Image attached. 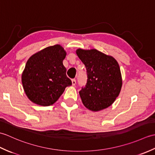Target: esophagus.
<instances>
[{
	"label": "esophagus",
	"mask_w": 155,
	"mask_h": 155,
	"mask_svg": "<svg viewBox=\"0 0 155 155\" xmlns=\"http://www.w3.org/2000/svg\"><path fill=\"white\" fill-rule=\"evenodd\" d=\"M72 84L73 85V86H74V85L76 84V80L75 79H72Z\"/></svg>",
	"instance_id": "34e87169"
}]
</instances>
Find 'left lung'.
<instances>
[{
	"label": "left lung",
	"mask_w": 155,
	"mask_h": 155,
	"mask_svg": "<svg viewBox=\"0 0 155 155\" xmlns=\"http://www.w3.org/2000/svg\"><path fill=\"white\" fill-rule=\"evenodd\" d=\"M76 52L87 69V84L79 91L83 104L95 112L110 107L119 94L123 84L117 61L96 49L78 48Z\"/></svg>",
	"instance_id": "1"
}]
</instances>
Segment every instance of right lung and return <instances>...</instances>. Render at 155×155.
Returning <instances> with one entry per match:
<instances>
[{
	"label": "right lung",
	"instance_id": "obj_1",
	"mask_svg": "<svg viewBox=\"0 0 155 155\" xmlns=\"http://www.w3.org/2000/svg\"><path fill=\"white\" fill-rule=\"evenodd\" d=\"M67 52L61 45L48 47L28 58L22 74L23 88L29 100L41 106L53 104L72 84L62 64Z\"/></svg>",
	"mask_w": 155,
	"mask_h": 155
}]
</instances>
